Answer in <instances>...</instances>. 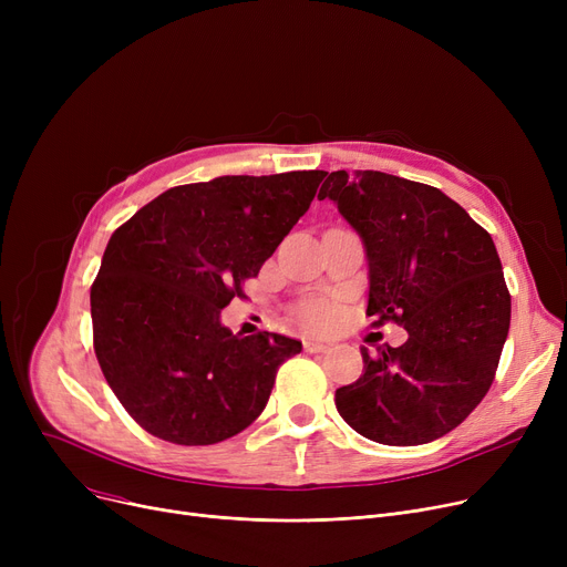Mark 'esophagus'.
Masks as SVG:
<instances>
[{
    "label": "esophagus",
    "instance_id": "1",
    "mask_svg": "<svg viewBox=\"0 0 567 567\" xmlns=\"http://www.w3.org/2000/svg\"><path fill=\"white\" fill-rule=\"evenodd\" d=\"M303 349H306L308 353H323V351H329V344L317 342V340H306V342H303Z\"/></svg>",
    "mask_w": 567,
    "mask_h": 567
}]
</instances>
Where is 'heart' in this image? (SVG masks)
<instances>
[{"label":"heart","mask_w":567,"mask_h":567,"mask_svg":"<svg viewBox=\"0 0 567 567\" xmlns=\"http://www.w3.org/2000/svg\"><path fill=\"white\" fill-rule=\"evenodd\" d=\"M331 321V312L326 308H310L306 310V323L310 326V329H326Z\"/></svg>","instance_id":"obj_1"}]
</instances>
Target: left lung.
<instances>
[{
    "mask_svg": "<svg viewBox=\"0 0 567 567\" xmlns=\"http://www.w3.org/2000/svg\"><path fill=\"white\" fill-rule=\"evenodd\" d=\"M329 197L361 236L368 317L409 340L370 355L336 391L349 427L385 445H421L455 430L494 381L511 329V293L492 236L439 188L374 169L331 172Z\"/></svg>",
    "mask_w": 567,
    "mask_h": 567,
    "instance_id": "8db88e82",
    "label": "left lung"
}]
</instances>
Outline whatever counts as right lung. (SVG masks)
<instances>
[{"mask_svg": "<svg viewBox=\"0 0 567 567\" xmlns=\"http://www.w3.org/2000/svg\"><path fill=\"white\" fill-rule=\"evenodd\" d=\"M323 169L176 186L118 227L92 285L94 349L110 389L148 434L212 445L264 411L303 344L234 336L220 310L310 208Z\"/></svg>", "mask_w": 567, "mask_h": 567, "instance_id": "add662e5", "label": "right lung"}]
</instances>
